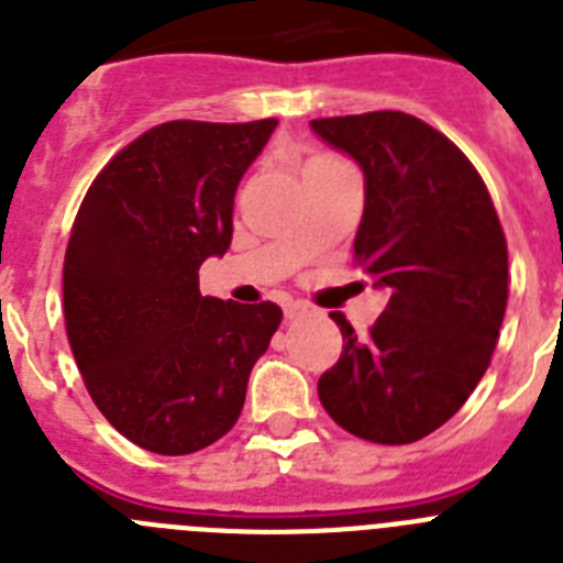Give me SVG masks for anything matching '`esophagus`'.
I'll list each match as a JSON object with an SVG mask.
<instances>
[{
    "mask_svg": "<svg viewBox=\"0 0 563 563\" xmlns=\"http://www.w3.org/2000/svg\"><path fill=\"white\" fill-rule=\"evenodd\" d=\"M307 307L305 305H298V301H292V305H285V318H298V316H305Z\"/></svg>",
    "mask_w": 563,
    "mask_h": 563,
    "instance_id": "34e87169",
    "label": "esophagus"
}]
</instances>
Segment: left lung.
<instances>
[{"instance_id":"obj_1","label":"left lung","mask_w":563,"mask_h":563,"mask_svg":"<svg viewBox=\"0 0 563 563\" xmlns=\"http://www.w3.org/2000/svg\"><path fill=\"white\" fill-rule=\"evenodd\" d=\"M310 129L361 166L355 262L389 292L366 338L332 312L343 352L318 397L361 440L417 442L462 409L496 350L507 307L499 217L471 161L415 114L318 118Z\"/></svg>"}]
</instances>
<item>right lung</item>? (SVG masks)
I'll return each instance as SVG.
<instances>
[{"label": "right lung", "mask_w": 563, "mask_h": 563, "mask_svg": "<svg viewBox=\"0 0 563 563\" xmlns=\"http://www.w3.org/2000/svg\"><path fill=\"white\" fill-rule=\"evenodd\" d=\"M276 118L172 121L89 186L64 256V321L101 415L134 445L194 454L233 429L282 310L200 292L233 236V194Z\"/></svg>", "instance_id": "1"}]
</instances>
